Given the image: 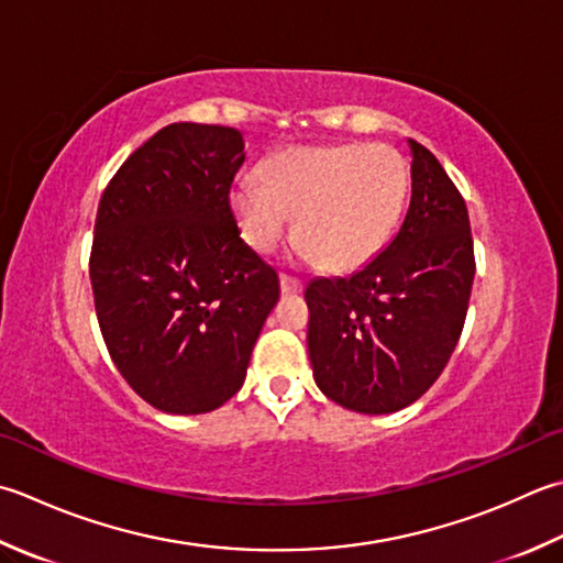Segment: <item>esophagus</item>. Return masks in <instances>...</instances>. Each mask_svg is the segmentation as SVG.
<instances>
[{
  "mask_svg": "<svg viewBox=\"0 0 563 563\" xmlns=\"http://www.w3.org/2000/svg\"><path fill=\"white\" fill-rule=\"evenodd\" d=\"M280 290L288 295V292H300L302 290V283L297 278H290V275H280Z\"/></svg>",
  "mask_w": 563,
  "mask_h": 563,
  "instance_id": "1",
  "label": "esophagus"
}]
</instances>
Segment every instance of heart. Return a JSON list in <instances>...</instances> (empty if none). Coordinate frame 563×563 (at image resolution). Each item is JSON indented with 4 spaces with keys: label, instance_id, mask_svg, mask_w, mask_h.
Segmentation results:
<instances>
[{
    "label": "heart",
    "instance_id": "heart-1",
    "mask_svg": "<svg viewBox=\"0 0 563 563\" xmlns=\"http://www.w3.org/2000/svg\"><path fill=\"white\" fill-rule=\"evenodd\" d=\"M410 173L398 151L373 143L292 146L231 187V212L251 249L271 253L295 231L302 253L351 271L368 263L398 224Z\"/></svg>",
    "mask_w": 563,
    "mask_h": 563
}]
</instances>
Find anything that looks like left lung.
I'll use <instances>...</instances> for the list:
<instances>
[{
    "instance_id": "left-lung-1",
    "label": "left lung",
    "mask_w": 563,
    "mask_h": 563,
    "mask_svg": "<svg viewBox=\"0 0 563 563\" xmlns=\"http://www.w3.org/2000/svg\"><path fill=\"white\" fill-rule=\"evenodd\" d=\"M412 197L398 234L346 278H317L307 349L329 400L388 415L442 376L466 322L476 258L468 209L442 163L410 139Z\"/></svg>"
}]
</instances>
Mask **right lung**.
<instances>
[{"label":"right lung","mask_w":563,"mask_h":563,"mask_svg":"<svg viewBox=\"0 0 563 563\" xmlns=\"http://www.w3.org/2000/svg\"><path fill=\"white\" fill-rule=\"evenodd\" d=\"M246 161L231 126L168 124L121 163L97 207L95 312L139 398L202 415L234 398L280 280L244 239L231 183Z\"/></svg>","instance_id":"1"}]
</instances>
